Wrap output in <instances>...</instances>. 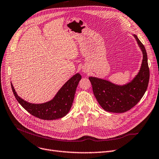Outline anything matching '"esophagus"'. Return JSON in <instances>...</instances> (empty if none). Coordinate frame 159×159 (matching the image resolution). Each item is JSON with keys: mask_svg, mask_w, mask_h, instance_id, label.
<instances>
[{"mask_svg": "<svg viewBox=\"0 0 159 159\" xmlns=\"http://www.w3.org/2000/svg\"><path fill=\"white\" fill-rule=\"evenodd\" d=\"M82 71H83V72H84V73H87L88 72V71L86 70V69H84V68L82 70Z\"/></svg>", "mask_w": 159, "mask_h": 159, "instance_id": "34e87169", "label": "esophagus"}]
</instances>
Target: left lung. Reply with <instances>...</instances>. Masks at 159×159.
<instances>
[{"label": "left lung", "mask_w": 159, "mask_h": 159, "mask_svg": "<svg viewBox=\"0 0 159 159\" xmlns=\"http://www.w3.org/2000/svg\"><path fill=\"white\" fill-rule=\"evenodd\" d=\"M133 35L143 53V60L140 70L132 80L118 85L107 80L89 77L96 99L108 112L124 113L130 110L141 100L148 87L149 68L147 52L137 35Z\"/></svg>", "instance_id": "left-lung-1"}]
</instances>
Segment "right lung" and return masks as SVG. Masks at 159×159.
Listing matches in <instances>:
<instances>
[{
	"instance_id": "right-lung-1",
	"label": "right lung",
	"mask_w": 159,
	"mask_h": 159,
	"mask_svg": "<svg viewBox=\"0 0 159 159\" xmlns=\"http://www.w3.org/2000/svg\"><path fill=\"white\" fill-rule=\"evenodd\" d=\"M81 79V75L77 73L66 81L54 98L49 102L38 104L29 103L19 97L12 83L11 88L18 103L28 113L41 119L54 120L66 116L70 111L76 88Z\"/></svg>"
}]
</instances>
